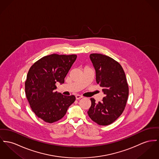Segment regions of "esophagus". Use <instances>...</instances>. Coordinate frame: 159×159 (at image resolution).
<instances>
[{"label": "esophagus", "instance_id": "1", "mask_svg": "<svg viewBox=\"0 0 159 159\" xmlns=\"http://www.w3.org/2000/svg\"><path fill=\"white\" fill-rule=\"evenodd\" d=\"M75 97H76V99H80L82 98L83 96L80 95H76L75 96Z\"/></svg>", "mask_w": 159, "mask_h": 159}]
</instances>
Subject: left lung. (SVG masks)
I'll return each instance as SVG.
<instances>
[{
    "instance_id": "1",
    "label": "left lung",
    "mask_w": 159,
    "mask_h": 159,
    "mask_svg": "<svg viewBox=\"0 0 159 159\" xmlns=\"http://www.w3.org/2000/svg\"><path fill=\"white\" fill-rule=\"evenodd\" d=\"M90 60L96 70V81L102 89L104 97L92 105L87 111L90 118L99 125L114 122L123 113L129 93L128 85L121 65L112 58L101 53H92Z\"/></svg>"
}]
</instances>
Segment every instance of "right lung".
<instances>
[{"mask_svg": "<svg viewBox=\"0 0 159 159\" xmlns=\"http://www.w3.org/2000/svg\"><path fill=\"white\" fill-rule=\"evenodd\" d=\"M76 55L53 53L43 57L30 67L25 81V93L35 115L48 123L63 118L74 95L64 96L55 91L56 83L64 78L76 60Z\"/></svg>", "mask_w": 159, "mask_h": 159, "instance_id": "right-lung-1", "label": "right lung"}]
</instances>
